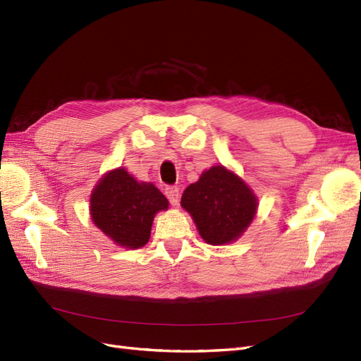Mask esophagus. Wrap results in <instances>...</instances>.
Returning <instances> with one entry per match:
<instances>
[{"label":"esophagus","mask_w":361,"mask_h":361,"mask_svg":"<svg viewBox=\"0 0 361 361\" xmlns=\"http://www.w3.org/2000/svg\"><path fill=\"white\" fill-rule=\"evenodd\" d=\"M166 195H167L169 202L173 206H176L179 203V188H178V186H167V188H166Z\"/></svg>","instance_id":"esophagus-1"}]
</instances>
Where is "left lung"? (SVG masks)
Returning <instances> with one entry per match:
<instances>
[{"label": "left lung", "instance_id": "left-lung-1", "mask_svg": "<svg viewBox=\"0 0 361 361\" xmlns=\"http://www.w3.org/2000/svg\"><path fill=\"white\" fill-rule=\"evenodd\" d=\"M195 227L209 245L238 240L257 214V197L238 175L224 166L202 173L180 198Z\"/></svg>", "mask_w": 361, "mask_h": 361}]
</instances>
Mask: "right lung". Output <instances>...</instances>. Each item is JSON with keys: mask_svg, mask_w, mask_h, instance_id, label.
<instances>
[{"mask_svg": "<svg viewBox=\"0 0 361 361\" xmlns=\"http://www.w3.org/2000/svg\"><path fill=\"white\" fill-rule=\"evenodd\" d=\"M91 219L116 245L137 250L151 238L154 216L169 200L151 182H137L126 169H115L95 185Z\"/></svg>", "mask_w": 361, "mask_h": 361, "instance_id": "1", "label": "right lung"}]
</instances>
